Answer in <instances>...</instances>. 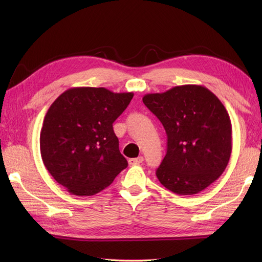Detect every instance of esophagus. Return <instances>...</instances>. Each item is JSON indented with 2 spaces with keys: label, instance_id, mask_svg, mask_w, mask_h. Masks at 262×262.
Instances as JSON below:
<instances>
[{
  "label": "esophagus",
  "instance_id": "esophagus-1",
  "mask_svg": "<svg viewBox=\"0 0 262 262\" xmlns=\"http://www.w3.org/2000/svg\"><path fill=\"white\" fill-rule=\"evenodd\" d=\"M143 161H144V158L142 157V156L137 157V158H130V160H129V164H130V165H138V164H141Z\"/></svg>",
  "mask_w": 262,
  "mask_h": 262
}]
</instances>
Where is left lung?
Returning <instances> with one entry per match:
<instances>
[{
    "instance_id": "left-lung-1",
    "label": "left lung",
    "mask_w": 262,
    "mask_h": 262,
    "mask_svg": "<svg viewBox=\"0 0 262 262\" xmlns=\"http://www.w3.org/2000/svg\"><path fill=\"white\" fill-rule=\"evenodd\" d=\"M143 102L167 134V152L156 169L165 188L196 194L223 173L232 153V123L215 95L201 85H181L146 94Z\"/></svg>"
}]
</instances>
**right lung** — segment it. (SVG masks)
Returning <instances> with one entry per match:
<instances>
[{
  "mask_svg": "<svg viewBox=\"0 0 262 262\" xmlns=\"http://www.w3.org/2000/svg\"><path fill=\"white\" fill-rule=\"evenodd\" d=\"M132 97L104 87H73L52 102L40 131V153L50 175L70 193L96 194L128 166L113 123Z\"/></svg>",
  "mask_w": 262,
  "mask_h": 262,
  "instance_id": "1",
  "label": "right lung"
}]
</instances>
